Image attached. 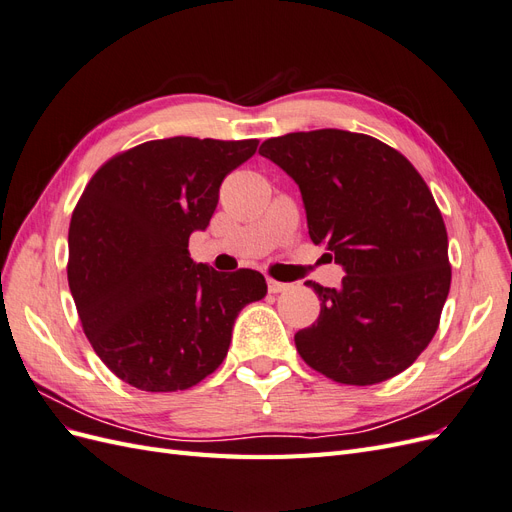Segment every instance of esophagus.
<instances>
[{
	"mask_svg": "<svg viewBox=\"0 0 512 512\" xmlns=\"http://www.w3.org/2000/svg\"><path fill=\"white\" fill-rule=\"evenodd\" d=\"M267 286H269V292H271V294H280V292L290 290V284L277 282V280H267Z\"/></svg>",
	"mask_w": 512,
	"mask_h": 512,
	"instance_id": "obj_1",
	"label": "esophagus"
}]
</instances>
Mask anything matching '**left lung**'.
I'll return each instance as SVG.
<instances>
[{
	"label": "left lung",
	"mask_w": 512,
	"mask_h": 512,
	"mask_svg": "<svg viewBox=\"0 0 512 512\" xmlns=\"http://www.w3.org/2000/svg\"><path fill=\"white\" fill-rule=\"evenodd\" d=\"M260 156L297 181L309 237L346 271L337 290L307 282L322 303L294 335L301 359L354 386L401 374L436 335L451 290L446 226L425 179L397 149L346 130L267 138Z\"/></svg>",
	"instance_id": "left-lung-1"
}]
</instances>
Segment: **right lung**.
Returning <instances> with one entry per match:
<instances>
[{"mask_svg":"<svg viewBox=\"0 0 512 512\" xmlns=\"http://www.w3.org/2000/svg\"><path fill=\"white\" fill-rule=\"evenodd\" d=\"M256 138L173 136L106 160L72 211L68 284L100 361L134 389L185 391L222 365L241 309L267 294L258 271L190 258L220 185Z\"/></svg>","mask_w":512,"mask_h":512,"instance_id":"1","label":"right lung"}]
</instances>
